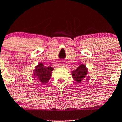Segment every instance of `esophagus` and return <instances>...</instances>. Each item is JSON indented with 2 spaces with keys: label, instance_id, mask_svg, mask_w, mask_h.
Listing matches in <instances>:
<instances>
[{
  "label": "esophagus",
  "instance_id": "1",
  "mask_svg": "<svg viewBox=\"0 0 122 122\" xmlns=\"http://www.w3.org/2000/svg\"><path fill=\"white\" fill-rule=\"evenodd\" d=\"M62 63H63V62H62V61H61V62H60V66H62V65H63V64H62Z\"/></svg>",
  "mask_w": 122,
  "mask_h": 122
}]
</instances>
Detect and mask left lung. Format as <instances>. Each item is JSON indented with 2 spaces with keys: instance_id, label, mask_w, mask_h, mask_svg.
Returning <instances> with one entry per match:
<instances>
[{
  "instance_id": "1",
  "label": "left lung",
  "mask_w": 122,
  "mask_h": 122,
  "mask_svg": "<svg viewBox=\"0 0 122 122\" xmlns=\"http://www.w3.org/2000/svg\"><path fill=\"white\" fill-rule=\"evenodd\" d=\"M88 69L85 65L81 64L76 70L71 71V75L74 80L77 83H81L84 81L88 80L90 76L88 75Z\"/></svg>"
}]
</instances>
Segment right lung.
<instances>
[{"label":"right lung","mask_w":122,"mask_h":122,"mask_svg":"<svg viewBox=\"0 0 122 122\" xmlns=\"http://www.w3.org/2000/svg\"><path fill=\"white\" fill-rule=\"evenodd\" d=\"M53 69L49 66L45 67L43 63H39L35 66L33 73V78L37 79L43 85L48 82L52 76V72Z\"/></svg>","instance_id":"obj_1"}]
</instances>
